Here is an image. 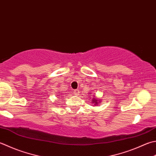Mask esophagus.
I'll return each instance as SVG.
<instances>
[{"instance_id": "esophagus-1", "label": "esophagus", "mask_w": 156, "mask_h": 156, "mask_svg": "<svg viewBox=\"0 0 156 156\" xmlns=\"http://www.w3.org/2000/svg\"><path fill=\"white\" fill-rule=\"evenodd\" d=\"M79 90L78 89H76V90H74V93L75 94V95H77V94H79Z\"/></svg>"}]
</instances>
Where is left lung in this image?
<instances>
[{
    "mask_svg": "<svg viewBox=\"0 0 156 156\" xmlns=\"http://www.w3.org/2000/svg\"><path fill=\"white\" fill-rule=\"evenodd\" d=\"M94 99V100H93V101H93V102H94V103H95V105H96V104H97V103H97V100H96L95 99Z\"/></svg>",
    "mask_w": 156,
    "mask_h": 156,
    "instance_id": "1",
    "label": "left lung"
}]
</instances>
